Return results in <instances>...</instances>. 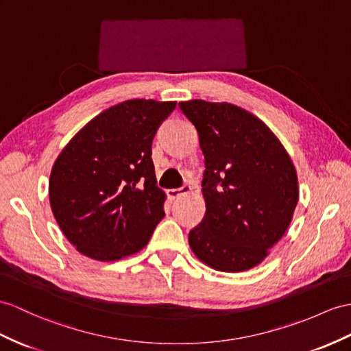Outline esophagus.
Listing matches in <instances>:
<instances>
[{
  "label": "esophagus",
  "mask_w": 351,
  "mask_h": 351,
  "mask_svg": "<svg viewBox=\"0 0 351 351\" xmlns=\"http://www.w3.org/2000/svg\"><path fill=\"white\" fill-rule=\"evenodd\" d=\"M189 192H191V186L183 184L182 187H177V189H169L168 196L171 199H176V198H178V196H182L184 193H189Z\"/></svg>",
  "instance_id": "obj_1"
}]
</instances>
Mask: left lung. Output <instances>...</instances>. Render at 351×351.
I'll return each instance as SVG.
<instances>
[{
  "instance_id": "8db88e82",
  "label": "left lung",
  "mask_w": 351,
  "mask_h": 351,
  "mask_svg": "<svg viewBox=\"0 0 351 351\" xmlns=\"http://www.w3.org/2000/svg\"><path fill=\"white\" fill-rule=\"evenodd\" d=\"M199 135L205 216L189 232L213 269L247 271L285 235L299 191L293 162L261 119L228 102H178Z\"/></svg>"
}]
</instances>
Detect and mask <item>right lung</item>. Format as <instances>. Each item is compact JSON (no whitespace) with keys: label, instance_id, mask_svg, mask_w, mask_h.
Wrapping results in <instances>:
<instances>
[{"label":"right lung","instance_id":"add662e5","mask_svg":"<svg viewBox=\"0 0 351 351\" xmlns=\"http://www.w3.org/2000/svg\"><path fill=\"white\" fill-rule=\"evenodd\" d=\"M176 101L128 99L95 116L55 160L49 198L59 228L97 261L140 252L164 219L152 143Z\"/></svg>","mask_w":351,"mask_h":351}]
</instances>
